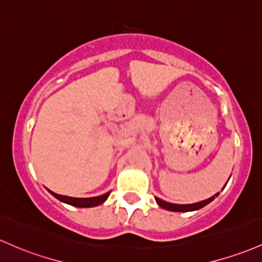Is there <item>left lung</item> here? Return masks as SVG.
I'll return each instance as SVG.
<instances>
[{
  "instance_id": "1",
  "label": "left lung",
  "mask_w": 262,
  "mask_h": 262,
  "mask_svg": "<svg viewBox=\"0 0 262 262\" xmlns=\"http://www.w3.org/2000/svg\"><path fill=\"white\" fill-rule=\"evenodd\" d=\"M229 182V180H228ZM226 185V184H225ZM225 188V186H224ZM220 192H216L215 195H212L211 198H209V199H205L203 201H199V203H194V204H173V203H168V201H164L162 199H159V198L155 196V201H157L158 205L160 206V208L165 209V210H169V211H177V212H186V211H195V210H199V209L204 208V206L208 205L209 203H211L212 200L215 199V198L219 195Z\"/></svg>"
}]
</instances>
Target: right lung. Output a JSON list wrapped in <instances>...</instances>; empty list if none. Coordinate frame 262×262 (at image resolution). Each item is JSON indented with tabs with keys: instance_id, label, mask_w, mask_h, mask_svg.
I'll list each match as a JSON object with an SVG mask.
<instances>
[{
	"instance_id": "add662e5",
	"label": "right lung",
	"mask_w": 262,
	"mask_h": 262,
	"mask_svg": "<svg viewBox=\"0 0 262 262\" xmlns=\"http://www.w3.org/2000/svg\"><path fill=\"white\" fill-rule=\"evenodd\" d=\"M48 191H50L56 199H58L59 201H62V203L64 204H68V205L76 206V208H93V206H98L100 204L104 203V201L108 199L109 194H111V191H108L105 192V194L99 195V196H93V198H71V196H66V195L56 194V192L51 190Z\"/></svg>"
}]
</instances>
